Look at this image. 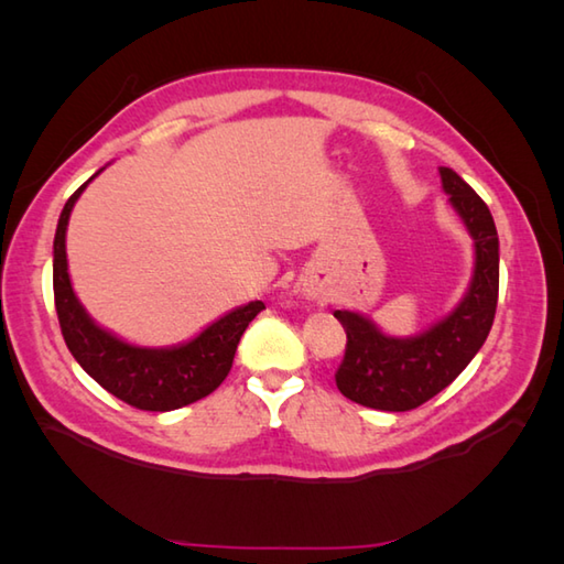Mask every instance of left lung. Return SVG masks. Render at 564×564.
<instances>
[{
    "mask_svg": "<svg viewBox=\"0 0 564 564\" xmlns=\"http://www.w3.org/2000/svg\"><path fill=\"white\" fill-rule=\"evenodd\" d=\"M443 191L475 239V273L460 305L412 339L382 334L373 322L349 310L334 317L346 332L337 388L370 410L406 412L429 402L458 378L492 329L499 297V237L487 203L448 166H441Z\"/></svg>",
    "mask_w": 564,
    "mask_h": 564,
    "instance_id": "1",
    "label": "left lung"
}]
</instances>
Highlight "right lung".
<instances>
[{"mask_svg": "<svg viewBox=\"0 0 564 564\" xmlns=\"http://www.w3.org/2000/svg\"><path fill=\"white\" fill-rule=\"evenodd\" d=\"M89 182H84L67 198L63 213H59L53 242L55 310L69 354L104 390H109L135 410L172 412L203 400L230 373L239 339H242L249 322L261 310H267V305L254 301L237 307L218 322H213L208 329H203L196 339L174 346V349H140V346L126 344L99 325H94L79 305L75 291H72L65 251L72 206Z\"/></svg>", "mask_w": 564, "mask_h": 564, "instance_id": "1", "label": "right lung"}]
</instances>
